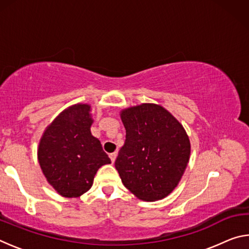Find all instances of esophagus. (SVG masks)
Wrapping results in <instances>:
<instances>
[{
  "instance_id": "obj_1",
  "label": "esophagus",
  "mask_w": 249,
  "mask_h": 249,
  "mask_svg": "<svg viewBox=\"0 0 249 249\" xmlns=\"http://www.w3.org/2000/svg\"><path fill=\"white\" fill-rule=\"evenodd\" d=\"M116 156H117V153H111V154H109V158H111V161L112 162L115 161Z\"/></svg>"
}]
</instances>
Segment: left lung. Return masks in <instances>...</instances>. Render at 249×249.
I'll return each mask as SVG.
<instances>
[{
    "mask_svg": "<svg viewBox=\"0 0 249 249\" xmlns=\"http://www.w3.org/2000/svg\"><path fill=\"white\" fill-rule=\"evenodd\" d=\"M121 117L126 138L115 168L122 182L138 199H162L177 187L187 168V133L167 109L156 104L124 109Z\"/></svg>",
    "mask_w": 249,
    "mask_h": 249,
    "instance_id": "obj_1",
    "label": "left lung"
}]
</instances>
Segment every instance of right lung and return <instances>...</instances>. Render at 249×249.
Masks as SVG:
<instances>
[{
    "instance_id": "add662e5",
    "label": "right lung",
    "mask_w": 249,
    "mask_h": 249,
    "mask_svg": "<svg viewBox=\"0 0 249 249\" xmlns=\"http://www.w3.org/2000/svg\"><path fill=\"white\" fill-rule=\"evenodd\" d=\"M91 124L89 105H73L49 125L39 142L43 174L64 196L87 192L99 168L111 162L100 141L92 136Z\"/></svg>"
}]
</instances>
